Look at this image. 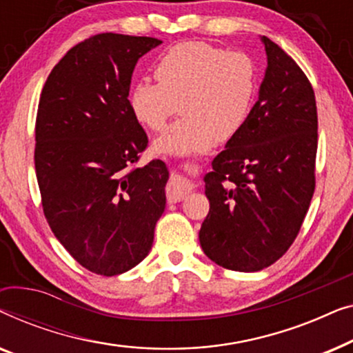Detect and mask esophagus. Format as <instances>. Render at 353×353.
<instances>
[{
  "instance_id": "esophagus-1",
  "label": "esophagus",
  "mask_w": 353,
  "mask_h": 353,
  "mask_svg": "<svg viewBox=\"0 0 353 353\" xmlns=\"http://www.w3.org/2000/svg\"><path fill=\"white\" fill-rule=\"evenodd\" d=\"M192 191V185L186 178L180 175H172L167 185V197L170 202L183 201Z\"/></svg>"
}]
</instances>
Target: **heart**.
<instances>
[{
    "label": "heart",
    "mask_w": 353,
    "mask_h": 353,
    "mask_svg": "<svg viewBox=\"0 0 353 353\" xmlns=\"http://www.w3.org/2000/svg\"><path fill=\"white\" fill-rule=\"evenodd\" d=\"M156 81L133 85L128 105L151 132H162L178 110L183 117L154 143L157 152L186 156L230 141L249 122L259 93V67L245 52L204 41L173 46L157 61Z\"/></svg>",
    "instance_id": "heart-1"
}]
</instances>
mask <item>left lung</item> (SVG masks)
Here are the masks:
<instances>
[{"label": "left lung", "instance_id": "1", "mask_svg": "<svg viewBox=\"0 0 353 353\" xmlns=\"http://www.w3.org/2000/svg\"><path fill=\"white\" fill-rule=\"evenodd\" d=\"M262 43L268 65L249 122L204 176L210 209L201 248L234 272H259L281 259L315 191V93L291 56L267 37Z\"/></svg>", "mask_w": 353, "mask_h": 353}]
</instances>
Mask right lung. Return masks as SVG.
Listing matches in <instances>:
<instances>
[{
	"label": "right lung",
	"mask_w": 353,
	"mask_h": 353,
	"mask_svg": "<svg viewBox=\"0 0 353 353\" xmlns=\"http://www.w3.org/2000/svg\"><path fill=\"white\" fill-rule=\"evenodd\" d=\"M151 37L99 33L79 43L43 86L35 125V170L48 225L72 257L103 276L149 254L165 210L162 161L137 167L148 137L128 105L138 59Z\"/></svg>",
	"instance_id": "add662e5"
}]
</instances>
